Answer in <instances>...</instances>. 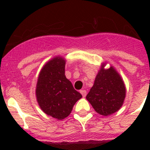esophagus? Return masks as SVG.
Listing matches in <instances>:
<instances>
[{
    "label": "esophagus",
    "mask_w": 150,
    "mask_h": 150,
    "mask_svg": "<svg viewBox=\"0 0 150 150\" xmlns=\"http://www.w3.org/2000/svg\"><path fill=\"white\" fill-rule=\"evenodd\" d=\"M80 93L82 94V95H83V97H86V90L85 89H82V90H80Z\"/></svg>",
    "instance_id": "34e87169"
}]
</instances>
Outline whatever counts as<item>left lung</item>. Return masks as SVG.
<instances>
[{
  "label": "left lung",
  "instance_id": "left-lung-1",
  "mask_svg": "<svg viewBox=\"0 0 150 150\" xmlns=\"http://www.w3.org/2000/svg\"><path fill=\"white\" fill-rule=\"evenodd\" d=\"M100 67L86 99L98 113L104 116L116 112L122 106L125 86L120 75L112 67Z\"/></svg>",
  "mask_w": 150,
  "mask_h": 150
}]
</instances>
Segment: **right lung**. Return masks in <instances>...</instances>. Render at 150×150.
<instances>
[{"mask_svg": "<svg viewBox=\"0 0 150 150\" xmlns=\"http://www.w3.org/2000/svg\"><path fill=\"white\" fill-rule=\"evenodd\" d=\"M65 61L55 57L43 66L39 74L36 96L38 104L48 116L57 120L67 117L82 98L64 74Z\"/></svg>", "mask_w": 150, "mask_h": 150, "instance_id": "add662e5", "label": "right lung"}]
</instances>
